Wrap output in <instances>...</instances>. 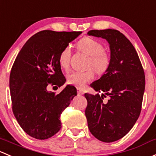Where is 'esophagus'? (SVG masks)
Returning <instances> with one entry per match:
<instances>
[{
	"mask_svg": "<svg viewBox=\"0 0 156 156\" xmlns=\"http://www.w3.org/2000/svg\"><path fill=\"white\" fill-rule=\"evenodd\" d=\"M83 93H84V92H83V90L81 89H78V95H83Z\"/></svg>",
	"mask_w": 156,
	"mask_h": 156,
	"instance_id": "esophagus-1",
	"label": "esophagus"
}]
</instances>
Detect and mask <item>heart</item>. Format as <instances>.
I'll list each match as a JSON object with an SVG mask.
<instances>
[{"label": "heart", "instance_id": "1", "mask_svg": "<svg viewBox=\"0 0 156 156\" xmlns=\"http://www.w3.org/2000/svg\"><path fill=\"white\" fill-rule=\"evenodd\" d=\"M77 47L80 51L90 56L87 63V68L89 69L83 72H73L69 74L67 81L69 84L81 87L93 79L94 70L99 75L107 71L111 64V56L107 51L103 49L101 42L91 37H83L78 42ZM71 57L72 48L68 45L62 49L59 56V64L62 69H69Z\"/></svg>", "mask_w": 156, "mask_h": 156}]
</instances>
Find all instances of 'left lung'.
<instances>
[{"mask_svg":"<svg viewBox=\"0 0 156 156\" xmlns=\"http://www.w3.org/2000/svg\"><path fill=\"white\" fill-rule=\"evenodd\" d=\"M88 35L105 39L111 49V64L105 74L90 84L96 92L85 93V115L90 132L101 141L111 143L132 129L140 114L145 75L137 51L122 33L114 29L92 30ZM108 96L107 103L103 101Z\"/></svg>","mask_w":156,"mask_h":156,"instance_id":"8db88e82","label":"left lung"}]
</instances>
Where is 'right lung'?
Returning a JSON list of instances; mask_svg holds the SVG:
<instances>
[{
	"label": "right lung",
	"mask_w": 156,
	"mask_h": 156,
	"mask_svg": "<svg viewBox=\"0 0 156 156\" xmlns=\"http://www.w3.org/2000/svg\"><path fill=\"white\" fill-rule=\"evenodd\" d=\"M81 34L39 31L26 42L13 63L9 75L12 112L30 137L45 140L61 129L60 115L77 95L76 88L67 85L56 95L46 87L64 84L59 56L62 49Z\"/></svg>",
	"instance_id": "obj_1"
}]
</instances>
